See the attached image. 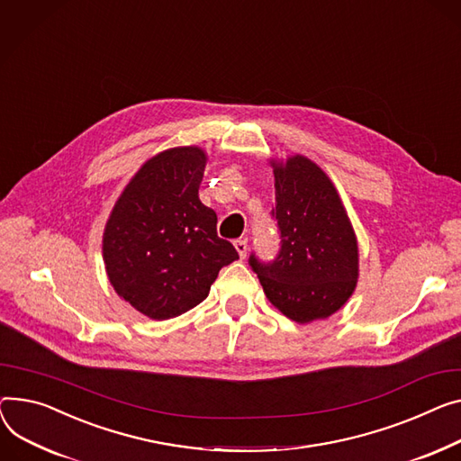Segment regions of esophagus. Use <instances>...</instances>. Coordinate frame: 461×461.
Here are the masks:
<instances>
[{
	"instance_id": "1",
	"label": "esophagus",
	"mask_w": 461,
	"mask_h": 461,
	"mask_svg": "<svg viewBox=\"0 0 461 461\" xmlns=\"http://www.w3.org/2000/svg\"><path fill=\"white\" fill-rule=\"evenodd\" d=\"M235 250L239 252V256L244 259V258H247V250H249V240L247 239H237L235 242Z\"/></svg>"
}]
</instances>
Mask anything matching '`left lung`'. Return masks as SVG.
Here are the masks:
<instances>
[{
  "label": "left lung",
  "instance_id": "left-lung-1",
  "mask_svg": "<svg viewBox=\"0 0 461 461\" xmlns=\"http://www.w3.org/2000/svg\"><path fill=\"white\" fill-rule=\"evenodd\" d=\"M280 250L270 261L254 252L249 265L267 298L285 317L312 322L335 313L357 282V244L328 176L310 159L274 167Z\"/></svg>",
  "mask_w": 461,
  "mask_h": 461
}]
</instances>
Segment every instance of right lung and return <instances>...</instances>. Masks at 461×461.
<instances>
[{
  "instance_id": "obj_1",
  "label": "right lung",
  "mask_w": 461,
  "mask_h": 461,
  "mask_svg": "<svg viewBox=\"0 0 461 461\" xmlns=\"http://www.w3.org/2000/svg\"><path fill=\"white\" fill-rule=\"evenodd\" d=\"M205 153L172 148L151 158L118 198L104 233L114 291L149 319L193 310L222 267L239 259L217 235V212L198 198Z\"/></svg>"
}]
</instances>
